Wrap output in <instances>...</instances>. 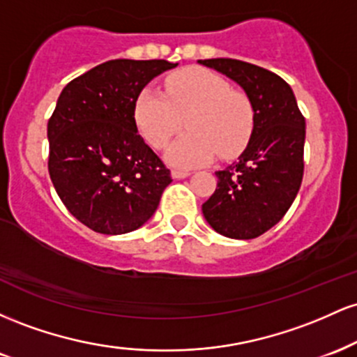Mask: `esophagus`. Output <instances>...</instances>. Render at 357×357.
I'll use <instances>...</instances> for the list:
<instances>
[{
    "label": "esophagus",
    "instance_id": "1",
    "mask_svg": "<svg viewBox=\"0 0 357 357\" xmlns=\"http://www.w3.org/2000/svg\"><path fill=\"white\" fill-rule=\"evenodd\" d=\"M190 174H191L190 171H179V169H174L173 173H171V176H173L174 179H184V178H188Z\"/></svg>",
    "mask_w": 357,
    "mask_h": 357
}]
</instances>
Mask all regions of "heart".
Instances as JSON below:
<instances>
[{"instance_id":"obj_1","label":"heart","mask_w":357,"mask_h":357,"mask_svg":"<svg viewBox=\"0 0 357 357\" xmlns=\"http://www.w3.org/2000/svg\"><path fill=\"white\" fill-rule=\"evenodd\" d=\"M134 119L151 146L161 147L181 130L188 134L166 151L178 169L210 165L216 151L230 158L243 149L253 127L252 102L241 90L204 68H188L166 80V96L147 87L137 96Z\"/></svg>"}]
</instances>
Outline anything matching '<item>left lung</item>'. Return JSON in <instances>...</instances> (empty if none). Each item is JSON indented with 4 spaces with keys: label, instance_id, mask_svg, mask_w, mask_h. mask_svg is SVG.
<instances>
[{
    "label": "left lung",
    "instance_id": "obj_1",
    "mask_svg": "<svg viewBox=\"0 0 357 357\" xmlns=\"http://www.w3.org/2000/svg\"><path fill=\"white\" fill-rule=\"evenodd\" d=\"M238 84L253 107V129L238 161L216 171L218 184L204 220L235 240L260 236L284 218L304 176L305 119L277 73L231 59L198 60Z\"/></svg>",
    "mask_w": 357,
    "mask_h": 357
}]
</instances>
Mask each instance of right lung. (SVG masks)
<instances>
[{
    "mask_svg": "<svg viewBox=\"0 0 357 357\" xmlns=\"http://www.w3.org/2000/svg\"><path fill=\"white\" fill-rule=\"evenodd\" d=\"M166 60H110L61 90L48 121V173L67 210L90 230L122 235L158 210L173 179L137 134V96Z\"/></svg>",
    "mask_w": 357,
    "mask_h": 357,
    "instance_id": "1",
    "label": "right lung"
}]
</instances>
